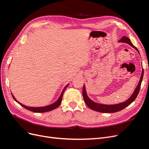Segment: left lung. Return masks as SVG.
I'll return each instance as SVG.
<instances>
[{
	"label": "left lung",
	"instance_id": "obj_1",
	"mask_svg": "<svg viewBox=\"0 0 149 149\" xmlns=\"http://www.w3.org/2000/svg\"><path fill=\"white\" fill-rule=\"evenodd\" d=\"M119 42L125 43L129 44V45H130L134 48L136 49L137 51V52H139V53L138 49L134 45H133V44L131 43V42H130V40L129 38L126 37H123L119 40ZM143 76V70L142 69V74H141V78H140V80H139V82L136 88L135 89L134 91L132 93L131 96H130L128 100H127L125 101L119 103V104H116L107 105V104H100V103H97L96 102H94L88 96L86 91L85 85L84 84L83 89V96L84 102L86 103V104L90 108V109L97 112H102V113H112V112H116L123 110L126 107L129 106L130 104H131L133 101H134V100L136 99L139 94V92L140 91V88H141V85L142 81Z\"/></svg>",
	"mask_w": 149,
	"mask_h": 149
}]
</instances>
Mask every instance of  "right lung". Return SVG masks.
Segmentation results:
<instances>
[{
    "instance_id": "add662e5",
    "label": "right lung",
    "mask_w": 149,
    "mask_h": 149,
    "mask_svg": "<svg viewBox=\"0 0 149 149\" xmlns=\"http://www.w3.org/2000/svg\"><path fill=\"white\" fill-rule=\"evenodd\" d=\"M68 85H69V83L64 88L63 90L61 93L60 96L59 97V98L58 99V100L56 102L52 104H49V105L44 106V107H29V106H26L25 105L22 104V103H20V102H19V101H18L15 99V97L13 96V95L12 94V97L13 98V100H14L17 102L19 103V104L21 105L22 107L25 108L26 109L29 110L30 111L34 112H48V111H52L53 109H56V108H57L58 106L60 105V104L61 103L63 95V93H64L65 90L66 89V88L68 87Z\"/></svg>"
}]
</instances>
